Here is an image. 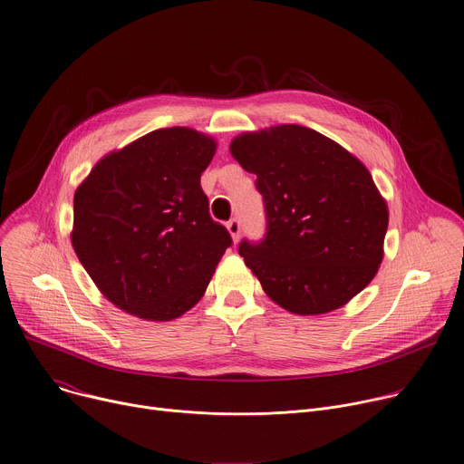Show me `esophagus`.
<instances>
[{"mask_svg": "<svg viewBox=\"0 0 464 464\" xmlns=\"http://www.w3.org/2000/svg\"><path fill=\"white\" fill-rule=\"evenodd\" d=\"M227 231H229L233 242H238V238H240V222H238L237 218L229 220V222H227Z\"/></svg>", "mask_w": 464, "mask_h": 464, "instance_id": "34e87169", "label": "esophagus"}]
</instances>
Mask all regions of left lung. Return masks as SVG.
I'll list each match as a JSON object with an SVG mask.
<instances>
[{
    "mask_svg": "<svg viewBox=\"0 0 464 464\" xmlns=\"http://www.w3.org/2000/svg\"><path fill=\"white\" fill-rule=\"evenodd\" d=\"M229 150L265 199L266 237L238 254L266 296L304 316L346 305L377 274L389 227L368 168L296 123L242 133Z\"/></svg>",
    "mask_w": 464,
    "mask_h": 464,
    "instance_id": "1",
    "label": "left lung"
}]
</instances>
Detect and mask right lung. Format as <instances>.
I'll return each instance as SVG.
<instances>
[{
	"mask_svg": "<svg viewBox=\"0 0 464 464\" xmlns=\"http://www.w3.org/2000/svg\"><path fill=\"white\" fill-rule=\"evenodd\" d=\"M215 151L196 130H157L107 153L77 187L72 246L118 309L168 322L201 300L231 246L199 185Z\"/></svg>",
	"mask_w": 464,
	"mask_h": 464,
	"instance_id": "1",
	"label": "right lung"
}]
</instances>
